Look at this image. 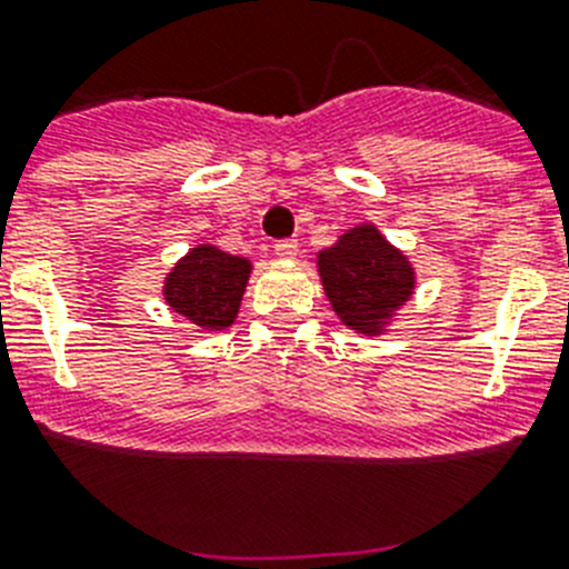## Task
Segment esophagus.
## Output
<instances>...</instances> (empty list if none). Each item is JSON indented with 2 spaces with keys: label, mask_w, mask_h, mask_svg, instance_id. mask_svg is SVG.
<instances>
[{
  "label": "esophagus",
  "mask_w": 569,
  "mask_h": 569,
  "mask_svg": "<svg viewBox=\"0 0 569 569\" xmlns=\"http://www.w3.org/2000/svg\"><path fill=\"white\" fill-rule=\"evenodd\" d=\"M276 253H279L281 259H296V256H299V241L296 239L276 241Z\"/></svg>",
  "instance_id": "obj_1"
}]
</instances>
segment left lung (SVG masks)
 <instances>
[{"label":"left lung","instance_id":"obj_1","mask_svg":"<svg viewBox=\"0 0 569 569\" xmlns=\"http://www.w3.org/2000/svg\"><path fill=\"white\" fill-rule=\"evenodd\" d=\"M321 288L341 325L356 333H385L416 290V270L376 224H356L319 250Z\"/></svg>","mask_w":569,"mask_h":569}]
</instances>
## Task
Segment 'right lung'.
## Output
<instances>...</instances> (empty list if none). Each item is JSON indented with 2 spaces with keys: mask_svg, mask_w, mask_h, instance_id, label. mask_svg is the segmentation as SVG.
Wrapping results in <instances>:
<instances>
[{
  "mask_svg": "<svg viewBox=\"0 0 569 569\" xmlns=\"http://www.w3.org/2000/svg\"><path fill=\"white\" fill-rule=\"evenodd\" d=\"M250 259L230 256L216 244H196L164 276L162 296L179 316L202 330H224L239 316L250 279Z\"/></svg>",
  "mask_w": 569,
  "mask_h": 569,
  "instance_id": "obj_1",
  "label": "right lung"
}]
</instances>
